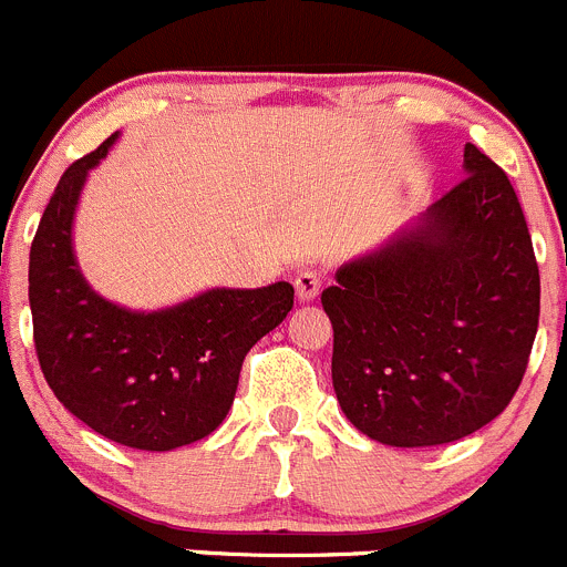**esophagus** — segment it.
<instances>
[{"instance_id": "34e87169", "label": "esophagus", "mask_w": 567, "mask_h": 567, "mask_svg": "<svg viewBox=\"0 0 567 567\" xmlns=\"http://www.w3.org/2000/svg\"><path fill=\"white\" fill-rule=\"evenodd\" d=\"M293 288L299 302H313L321 290V277L316 271H299L293 279Z\"/></svg>"}]
</instances>
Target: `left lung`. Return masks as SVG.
<instances>
[{
  "mask_svg": "<svg viewBox=\"0 0 567 567\" xmlns=\"http://www.w3.org/2000/svg\"><path fill=\"white\" fill-rule=\"evenodd\" d=\"M463 177L321 290L333 390L386 446L461 441L506 410L539 321V268L514 186L477 146Z\"/></svg>",
  "mask_w": 567,
  "mask_h": 567,
  "instance_id": "1",
  "label": "left lung"
}]
</instances>
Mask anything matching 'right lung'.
<instances>
[{"label":"right lung","instance_id":"obj_1","mask_svg":"<svg viewBox=\"0 0 567 567\" xmlns=\"http://www.w3.org/2000/svg\"><path fill=\"white\" fill-rule=\"evenodd\" d=\"M118 132L55 186L30 246L33 341L64 410L121 446L172 452L212 435L234 404L246 353L293 308V285L208 288L157 310L110 302L81 274L73 223L90 172Z\"/></svg>","mask_w":567,"mask_h":567}]
</instances>
